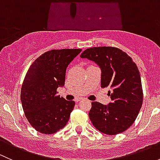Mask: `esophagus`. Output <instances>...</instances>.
I'll list each match as a JSON object with an SVG mask.
<instances>
[{
  "label": "esophagus",
  "mask_w": 160,
  "mask_h": 160,
  "mask_svg": "<svg viewBox=\"0 0 160 160\" xmlns=\"http://www.w3.org/2000/svg\"><path fill=\"white\" fill-rule=\"evenodd\" d=\"M81 100H82V98H77V99L76 100V101H81Z\"/></svg>",
  "instance_id": "esophagus-1"
}]
</instances>
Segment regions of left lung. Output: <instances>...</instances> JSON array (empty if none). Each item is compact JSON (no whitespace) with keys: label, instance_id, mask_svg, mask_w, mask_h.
Listing matches in <instances>:
<instances>
[{"label":"left lung","instance_id":"1","mask_svg":"<svg viewBox=\"0 0 160 160\" xmlns=\"http://www.w3.org/2000/svg\"><path fill=\"white\" fill-rule=\"evenodd\" d=\"M80 57L94 62L101 70V86L110 88L108 105L91 103L89 118L93 126L106 135L128 129L136 119L143 101L141 77L136 64L122 50L114 47L87 49Z\"/></svg>","mask_w":160,"mask_h":160}]
</instances>
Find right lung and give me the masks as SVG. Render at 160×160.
I'll return each instance as SVG.
<instances>
[{
  "mask_svg": "<svg viewBox=\"0 0 160 160\" xmlns=\"http://www.w3.org/2000/svg\"><path fill=\"white\" fill-rule=\"evenodd\" d=\"M81 51L50 50L37 58L28 69L21 101L27 120L40 133H56L68 122L75 102L60 98L56 90L64 86L67 67Z\"/></svg>",
  "mask_w": 160,
  "mask_h": 160,
  "instance_id": "add662e5",
  "label": "right lung"
}]
</instances>
